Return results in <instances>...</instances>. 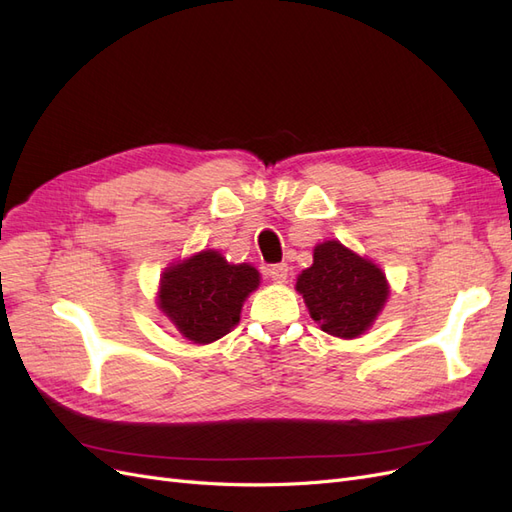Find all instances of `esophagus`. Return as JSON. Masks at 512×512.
Instances as JSON below:
<instances>
[{
  "label": "esophagus",
  "mask_w": 512,
  "mask_h": 512,
  "mask_svg": "<svg viewBox=\"0 0 512 512\" xmlns=\"http://www.w3.org/2000/svg\"><path fill=\"white\" fill-rule=\"evenodd\" d=\"M266 272H268V276H270L274 283H287V279H289L287 264H274Z\"/></svg>",
  "instance_id": "esophagus-1"
}]
</instances>
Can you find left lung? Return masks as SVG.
<instances>
[{"label":"left lung","instance_id":"obj_1","mask_svg":"<svg viewBox=\"0 0 512 512\" xmlns=\"http://www.w3.org/2000/svg\"><path fill=\"white\" fill-rule=\"evenodd\" d=\"M296 289L319 328L339 339L367 332L390 294L386 274L339 240L315 246L313 266L302 270Z\"/></svg>","mask_w":512,"mask_h":512}]
</instances>
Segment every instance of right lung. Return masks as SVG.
Returning <instances> with one entry per match:
<instances>
[{
    "instance_id": "add662e5",
    "label": "right lung",
    "mask_w": 512,
    "mask_h": 512,
    "mask_svg": "<svg viewBox=\"0 0 512 512\" xmlns=\"http://www.w3.org/2000/svg\"><path fill=\"white\" fill-rule=\"evenodd\" d=\"M259 279L253 266L229 264L218 251H201L160 276L158 309L182 337L206 345L238 324L242 304Z\"/></svg>"
}]
</instances>
